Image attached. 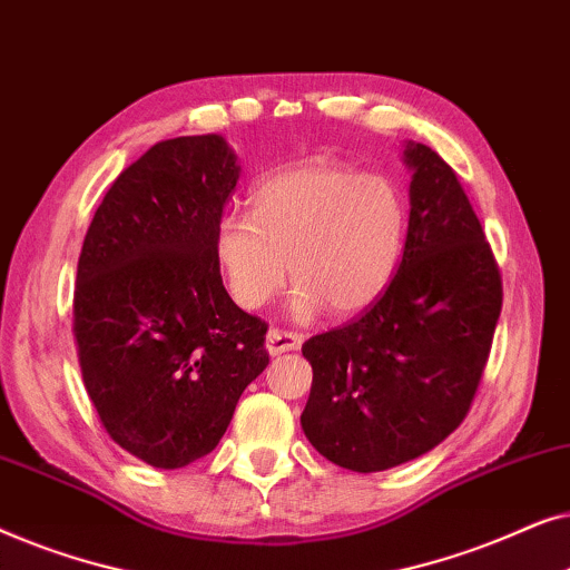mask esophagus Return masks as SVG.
Returning <instances> with one entry per match:
<instances>
[{"instance_id": "esophagus-1", "label": "esophagus", "mask_w": 570, "mask_h": 570, "mask_svg": "<svg viewBox=\"0 0 570 570\" xmlns=\"http://www.w3.org/2000/svg\"><path fill=\"white\" fill-rule=\"evenodd\" d=\"M303 345V337L298 332H287V330H269L267 334V353L269 355H283V353H293Z\"/></svg>"}]
</instances>
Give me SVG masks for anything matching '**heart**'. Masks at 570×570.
Wrapping results in <instances>:
<instances>
[{
	"label": "heart",
	"mask_w": 570,
	"mask_h": 570,
	"mask_svg": "<svg viewBox=\"0 0 570 570\" xmlns=\"http://www.w3.org/2000/svg\"><path fill=\"white\" fill-rule=\"evenodd\" d=\"M407 225V199L394 178L308 160L256 184L252 217L230 213L217 223L215 259L240 308L269 303L291 267L295 314L324 306L353 316L392 283Z\"/></svg>",
	"instance_id": "heart-1"
}]
</instances>
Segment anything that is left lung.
I'll return each mask as SVG.
<instances>
[{"mask_svg":"<svg viewBox=\"0 0 570 570\" xmlns=\"http://www.w3.org/2000/svg\"><path fill=\"white\" fill-rule=\"evenodd\" d=\"M410 225L384 293L303 342L314 384L301 415L318 454L353 472L423 456L472 407L503 306L501 269L454 168L410 142Z\"/></svg>","mask_w":570,"mask_h":570,"instance_id":"1","label":"left lung"}]
</instances>
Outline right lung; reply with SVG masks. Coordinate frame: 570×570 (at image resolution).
Segmentation results:
<instances>
[{
  "label": "right lung",
  "mask_w": 570,
  "mask_h": 570,
  "mask_svg": "<svg viewBox=\"0 0 570 570\" xmlns=\"http://www.w3.org/2000/svg\"><path fill=\"white\" fill-rule=\"evenodd\" d=\"M220 135L163 139L111 184L75 285L82 381L106 433L158 470L207 456L267 368V322L223 287L215 228L236 189Z\"/></svg>",
  "instance_id": "add662e5"
}]
</instances>
